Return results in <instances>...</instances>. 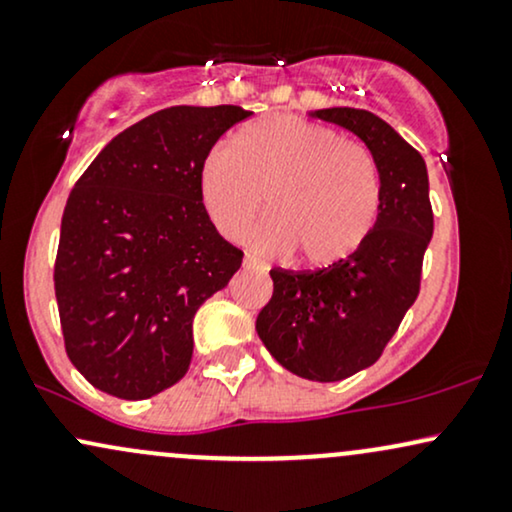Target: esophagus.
<instances>
[{
	"mask_svg": "<svg viewBox=\"0 0 512 512\" xmlns=\"http://www.w3.org/2000/svg\"><path fill=\"white\" fill-rule=\"evenodd\" d=\"M243 267H245V269H250V267H252V260H250V257H245V260H243Z\"/></svg>",
	"mask_w": 512,
	"mask_h": 512,
	"instance_id": "1",
	"label": "esophagus"
}]
</instances>
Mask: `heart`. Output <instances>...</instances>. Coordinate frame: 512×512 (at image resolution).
I'll return each instance as SVG.
<instances>
[{
	"mask_svg": "<svg viewBox=\"0 0 512 512\" xmlns=\"http://www.w3.org/2000/svg\"><path fill=\"white\" fill-rule=\"evenodd\" d=\"M199 192L214 228L231 240L243 236L267 195L272 216L250 233L252 252L281 257L298 250L310 267L354 255L380 211L378 173L368 151L344 142L337 129L289 115L240 129L236 149H209Z\"/></svg>",
	"mask_w": 512,
	"mask_h": 512,
	"instance_id": "b5f03b06",
	"label": "heart"
}]
</instances>
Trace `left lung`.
<instances>
[{
	"label": "left lung",
	"mask_w": 512,
	"mask_h": 512,
	"mask_svg": "<svg viewBox=\"0 0 512 512\" xmlns=\"http://www.w3.org/2000/svg\"><path fill=\"white\" fill-rule=\"evenodd\" d=\"M313 117L354 132L380 175V211L366 243L322 269L274 267V293L257 334L276 361L315 383H337L383 356L421 289L433 236L426 163L414 146L368 110L325 108Z\"/></svg>",
	"instance_id": "obj_1"
}]
</instances>
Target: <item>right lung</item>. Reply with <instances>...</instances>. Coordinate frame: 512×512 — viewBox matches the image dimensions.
<instances>
[{"label": "right lung", "instance_id": "right-lung-1", "mask_svg": "<svg viewBox=\"0 0 512 512\" xmlns=\"http://www.w3.org/2000/svg\"><path fill=\"white\" fill-rule=\"evenodd\" d=\"M238 105H175L120 132L76 180L62 216L55 296L64 349L98 390L149 399L192 361L199 305L240 269L199 192L204 156Z\"/></svg>", "mask_w": 512, "mask_h": 512}]
</instances>
